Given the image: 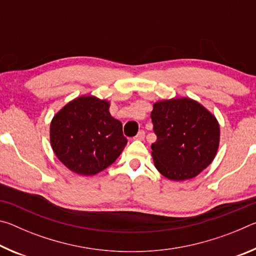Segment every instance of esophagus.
I'll list each match as a JSON object with an SVG mask.
<instances>
[{
    "label": "esophagus",
    "instance_id": "obj_1",
    "mask_svg": "<svg viewBox=\"0 0 256 256\" xmlns=\"http://www.w3.org/2000/svg\"><path fill=\"white\" fill-rule=\"evenodd\" d=\"M144 136H146V132L144 131V130H140V131H138V134L136 136V140H144Z\"/></svg>",
    "mask_w": 256,
    "mask_h": 256
}]
</instances>
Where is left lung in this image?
Instances as JSON below:
<instances>
[{
  "label": "left lung",
  "mask_w": 256,
  "mask_h": 256,
  "mask_svg": "<svg viewBox=\"0 0 256 256\" xmlns=\"http://www.w3.org/2000/svg\"><path fill=\"white\" fill-rule=\"evenodd\" d=\"M157 140L154 166L172 180L196 177L212 162L219 146V124L209 110L188 98L158 102L151 112Z\"/></svg>",
  "instance_id": "1"
}]
</instances>
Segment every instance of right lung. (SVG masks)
<instances>
[{
    "label": "right lung",
    "mask_w": 256,
    "mask_h": 256,
    "mask_svg": "<svg viewBox=\"0 0 256 256\" xmlns=\"http://www.w3.org/2000/svg\"><path fill=\"white\" fill-rule=\"evenodd\" d=\"M108 108L106 100L84 96L68 102L52 120V148L73 172L89 176L106 170L126 146L122 123Z\"/></svg>",
    "instance_id": "1"
}]
</instances>
